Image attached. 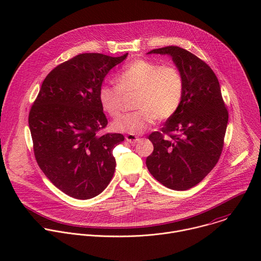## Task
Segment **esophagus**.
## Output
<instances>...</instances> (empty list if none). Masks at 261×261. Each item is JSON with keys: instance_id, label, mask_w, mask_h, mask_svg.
Instances as JSON below:
<instances>
[{"instance_id": "1", "label": "esophagus", "mask_w": 261, "mask_h": 261, "mask_svg": "<svg viewBox=\"0 0 261 261\" xmlns=\"http://www.w3.org/2000/svg\"><path fill=\"white\" fill-rule=\"evenodd\" d=\"M126 140H127L128 142L134 144V143H136V142L139 140V138L136 137V136L133 135V134H128V135L126 136Z\"/></svg>"}]
</instances>
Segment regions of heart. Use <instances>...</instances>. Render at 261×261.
Returning a JSON list of instances; mask_svg holds the SVG:
<instances>
[{
  "label": "heart",
  "instance_id": "heart-1",
  "mask_svg": "<svg viewBox=\"0 0 261 261\" xmlns=\"http://www.w3.org/2000/svg\"><path fill=\"white\" fill-rule=\"evenodd\" d=\"M117 88L102 86L98 93L99 104L110 117H117L123 107V96L136 94L135 113L119 117L111 129L119 133L139 134L154 119L158 122L170 119L178 109L184 80L180 71L172 65L139 59L131 62L116 77Z\"/></svg>",
  "mask_w": 261,
  "mask_h": 261
}]
</instances>
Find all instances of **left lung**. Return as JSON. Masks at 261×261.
Here are the masks:
<instances>
[{"instance_id":"1","label":"left lung","mask_w":261,"mask_h":261,"mask_svg":"<svg viewBox=\"0 0 261 261\" xmlns=\"http://www.w3.org/2000/svg\"><path fill=\"white\" fill-rule=\"evenodd\" d=\"M148 54L172 58L181 73L184 94L178 109L166 121L162 132L148 136L154 151L146 158V167L165 187L188 190L217 164L224 145L228 111L216 74L205 62L178 46Z\"/></svg>"}]
</instances>
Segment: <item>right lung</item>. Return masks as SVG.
I'll return each instance as SVG.
<instances>
[{"mask_svg":"<svg viewBox=\"0 0 261 261\" xmlns=\"http://www.w3.org/2000/svg\"><path fill=\"white\" fill-rule=\"evenodd\" d=\"M128 54H81L58 65L42 83L29 126L37 163L65 194L76 199L99 195L115 173L120 133L100 135L107 119L98 93L107 73Z\"/></svg>","mask_w":261,"mask_h":261,"instance_id":"add662e5","label":"right lung"}]
</instances>
